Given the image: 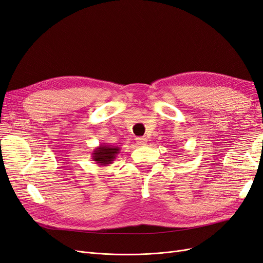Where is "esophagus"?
I'll use <instances>...</instances> for the list:
<instances>
[{
  "label": "esophagus",
  "instance_id": "obj_1",
  "mask_svg": "<svg viewBox=\"0 0 263 263\" xmlns=\"http://www.w3.org/2000/svg\"><path fill=\"white\" fill-rule=\"evenodd\" d=\"M137 143L140 145V146H143V145L147 144V140L145 138H138L137 139Z\"/></svg>",
  "mask_w": 263,
  "mask_h": 263
}]
</instances>
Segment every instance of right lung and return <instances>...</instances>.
Wrapping results in <instances>:
<instances>
[{
	"label": "right lung",
	"mask_w": 263,
	"mask_h": 263,
	"mask_svg": "<svg viewBox=\"0 0 263 263\" xmlns=\"http://www.w3.org/2000/svg\"><path fill=\"white\" fill-rule=\"evenodd\" d=\"M120 153V148L118 146H112V145L101 144L97 146L92 153V159L99 166L106 167L112 163V161L117 158V155Z\"/></svg>",
	"instance_id": "right-lung-1"
}]
</instances>
